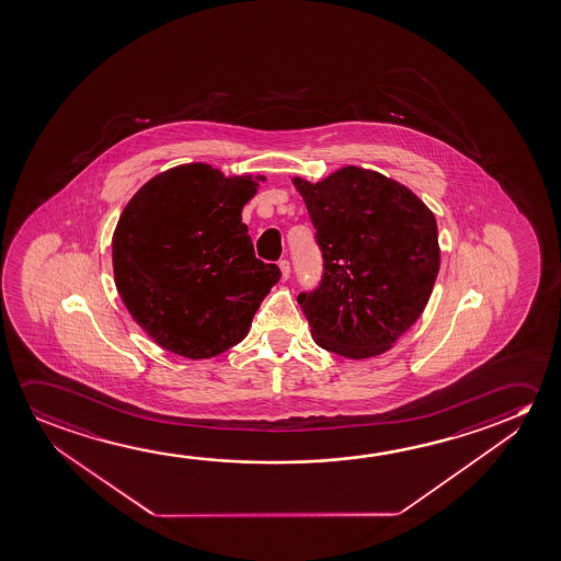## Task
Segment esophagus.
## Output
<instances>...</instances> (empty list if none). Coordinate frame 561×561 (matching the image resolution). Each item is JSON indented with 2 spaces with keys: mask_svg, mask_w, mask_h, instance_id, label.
I'll use <instances>...</instances> for the list:
<instances>
[{
  "mask_svg": "<svg viewBox=\"0 0 561 561\" xmlns=\"http://www.w3.org/2000/svg\"><path fill=\"white\" fill-rule=\"evenodd\" d=\"M279 270H282V277H284V279L291 276V264H289V260H279Z\"/></svg>",
  "mask_w": 561,
  "mask_h": 561,
  "instance_id": "esophagus-1",
  "label": "esophagus"
}]
</instances>
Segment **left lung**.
Here are the masks:
<instances>
[{
    "instance_id": "1",
    "label": "left lung",
    "mask_w": 561,
    "mask_h": 561,
    "mask_svg": "<svg viewBox=\"0 0 561 561\" xmlns=\"http://www.w3.org/2000/svg\"><path fill=\"white\" fill-rule=\"evenodd\" d=\"M294 184L324 259L319 287L297 297L314 342L347 359L385 354L422 317L439 274L432 209L404 184L354 164Z\"/></svg>"
}]
</instances>
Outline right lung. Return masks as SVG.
Wrapping results in <instances>:
<instances>
[{
  "instance_id": "obj_1",
  "label": "right lung",
  "mask_w": 561,
  "mask_h": 561,
  "mask_svg": "<svg viewBox=\"0 0 561 561\" xmlns=\"http://www.w3.org/2000/svg\"><path fill=\"white\" fill-rule=\"evenodd\" d=\"M264 176L211 164L173 167L146 182L113 234L116 289L153 342L188 359L224 354L249 334L279 267L254 256L242 207Z\"/></svg>"
}]
</instances>
